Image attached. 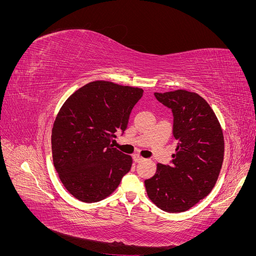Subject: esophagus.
<instances>
[{"label":"esophagus","mask_w":256,"mask_h":256,"mask_svg":"<svg viewBox=\"0 0 256 256\" xmlns=\"http://www.w3.org/2000/svg\"><path fill=\"white\" fill-rule=\"evenodd\" d=\"M143 160H144V158L141 157V156H138V154H134V162H141Z\"/></svg>","instance_id":"34e87169"}]
</instances>
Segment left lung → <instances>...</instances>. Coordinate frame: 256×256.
I'll return each instance as SVG.
<instances>
[{
	"instance_id": "1",
	"label": "left lung",
	"mask_w": 256,
	"mask_h": 256,
	"mask_svg": "<svg viewBox=\"0 0 256 256\" xmlns=\"http://www.w3.org/2000/svg\"><path fill=\"white\" fill-rule=\"evenodd\" d=\"M154 96L172 109L177 144L172 164H158L145 188L162 210L182 212L207 196L218 180L224 158L222 128L210 106L196 92L177 90Z\"/></svg>"
}]
</instances>
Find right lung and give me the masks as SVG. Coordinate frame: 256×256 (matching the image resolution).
<instances>
[{"instance_id":"add662e5","label":"right lung","mask_w":256,"mask_h":256,"mask_svg":"<svg viewBox=\"0 0 256 256\" xmlns=\"http://www.w3.org/2000/svg\"><path fill=\"white\" fill-rule=\"evenodd\" d=\"M138 88L94 81L68 97L54 120L53 164L66 190L84 203H96L116 190L132 158L111 145L125 131Z\"/></svg>"}]
</instances>
